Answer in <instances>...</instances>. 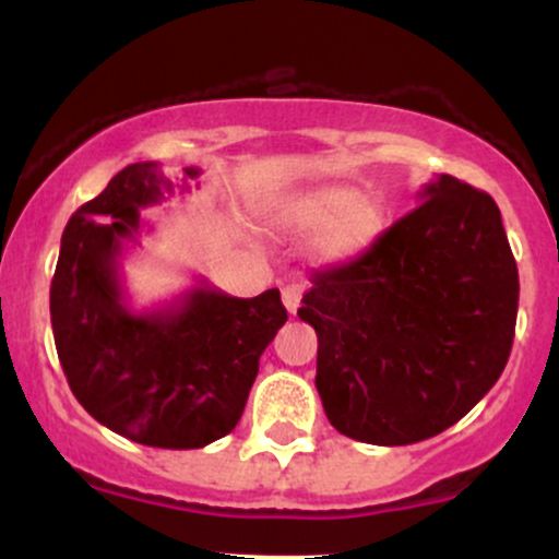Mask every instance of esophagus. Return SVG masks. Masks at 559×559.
Segmentation results:
<instances>
[{
	"label": "esophagus",
	"instance_id": "34e87169",
	"mask_svg": "<svg viewBox=\"0 0 559 559\" xmlns=\"http://www.w3.org/2000/svg\"><path fill=\"white\" fill-rule=\"evenodd\" d=\"M281 299H284V307L294 316L301 301V284H286L281 288Z\"/></svg>",
	"mask_w": 559,
	"mask_h": 559
}]
</instances>
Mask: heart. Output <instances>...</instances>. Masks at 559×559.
<instances>
[{
	"instance_id": "1",
	"label": "heart",
	"mask_w": 559,
	"mask_h": 559,
	"mask_svg": "<svg viewBox=\"0 0 559 559\" xmlns=\"http://www.w3.org/2000/svg\"><path fill=\"white\" fill-rule=\"evenodd\" d=\"M383 204L352 186H318L281 199L267 213L278 234L310 236L307 249L316 262H346L362 254L383 230Z\"/></svg>"
}]
</instances>
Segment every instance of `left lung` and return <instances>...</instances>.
Returning <instances> with one entry per match:
<instances>
[{"label": "left lung", "instance_id": "8db88e82", "mask_svg": "<svg viewBox=\"0 0 559 559\" xmlns=\"http://www.w3.org/2000/svg\"><path fill=\"white\" fill-rule=\"evenodd\" d=\"M357 260L312 275L297 316L318 333L316 386L349 439L402 447L447 431L502 376L518 265L486 191L452 176Z\"/></svg>", "mask_w": 559, "mask_h": 559}]
</instances>
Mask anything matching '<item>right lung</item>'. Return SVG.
Segmentation results:
<instances>
[{
  "mask_svg": "<svg viewBox=\"0 0 559 559\" xmlns=\"http://www.w3.org/2000/svg\"><path fill=\"white\" fill-rule=\"evenodd\" d=\"M199 176L183 168L173 183L157 163L120 170L68 221L49 288L70 391L94 420L146 447L199 449L234 431L260 355L288 318L278 288L239 299L204 278L155 310L128 305L120 262L139 241L141 210Z\"/></svg>",
  "mask_w": 559,
  "mask_h": 559,
  "instance_id": "right-lung-1",
  "label": "right lung"
}]
</instances>
